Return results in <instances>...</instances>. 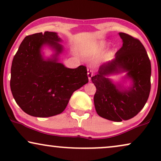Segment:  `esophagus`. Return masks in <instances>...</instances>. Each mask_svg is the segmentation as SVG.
Listing matches in <instances>:
<instances>
[{"mask_svg": "<svg viewBox=\"0 0 161 161\" xmlns=\"http://www.w3.org/2000/svg\"><path fill=\"white\" fill-rule=\"evenodd\" d=\"M87 75H88V78H89V80L90 81L91 80V78L93 76V73H92L91 69H87Z\"/></svg>", "mask_w": 161, "mask_h": 161, "instance_id": "esophagus-1", "label": "esophagus"}]
</instances>
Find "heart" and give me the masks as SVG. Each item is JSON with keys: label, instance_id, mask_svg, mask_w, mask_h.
<instances>
[{"label": "heart", "instance_id": "heart-1", "mask_svg": "<svg viewBox=\"0 0 161 161\" xmlns=\"http://www.w3.org/2000/svg\"><path fill=\"white\" fill-rule=\"evenodd\" d=\"M105 47H106V43L104 42H100L97 43L95 45H94L93 47H89L87 50V53L91 55V56L98 54L101 51H103V50H104Z\"/></svg>", "mask_w": 161, "mask_h": 161}]
</instances>
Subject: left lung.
<instances>
[{
  "instance_id": "left-lung-1",
  "label": "left lung",
  "mask_w": 161,
  "mask_h": 161,
  "mask_svg": "<svg viewBox=\"0 0 161 161\" xmlns=\"http://www.w3.org/2000/svg\"><path fill=\"white\" fill-rule=\"evenodd\" d=\"M122 47L115 58L103 64L92 81L96 87L94 106L101 117L114 122L128 120L146 104L151 89V63L144 45L138 39L119 33ZM126 72L131 81L129 87L116 85L107 76Z\"/></svg>"
}]
</instances>
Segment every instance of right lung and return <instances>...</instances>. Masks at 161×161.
<instances>
[{"label": "right lung", "instance_id": "obj_1", "mask_svg": "<svg viewBox=\"0 0 161 161\" xmlns=\"http://www.w3.org/2000/svg\"><path fill=\"white\" fill-rule=\"evenodd\" d=\"M62 41L56 32L37 33L25 37L13 58L10 87L17 104L28 115L50 117L64 111L72 93L89 82L87 69H75L58 62ZM43 46L55 52L45 59Z\"/></svg>", "mask_w": 161, "mask_h": 161}]
</instances>
